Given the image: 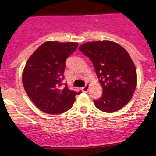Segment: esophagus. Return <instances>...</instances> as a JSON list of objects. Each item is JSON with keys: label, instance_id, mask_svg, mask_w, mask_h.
<instances>
[{"label": "esophagus", "instance_id": "obj_1", "mask_svg": "<svg viewBox=\"0 0 156 156\" xmlns=\"http://www.w3.org/2000/svg\"><path fill=\"white\" fill-rule=\"evenodd\" d=\"M82 90L83 92H87L88 90H89V85L88 84L85 85V86L82 88Z\"/></svg>", "mask_w": 156, "mask_h": 156}]
</instances>
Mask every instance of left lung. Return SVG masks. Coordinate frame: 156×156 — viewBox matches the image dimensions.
Instances as JSON below:
<instances>
[{"label":"left lung","instance_id":"1","mask_svg":"<svg viewBox=\"0 0 156 156\" xmlns=\"http://www.w3.org/2000/svg\"><path fill=\"white\" fill-rule=\"evenodd\" d=\"M80 51L90 59L102 95L94 100L95 106L105 112H114L126 105L137 86V72L124 48L109 41L87 42Z\"/></svg>","mask_w":156,"mask_h":156}]
</instances>
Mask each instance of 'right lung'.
Instances as JSON below:
<instances>
[{"label": "right lung", "mask_w": 156, "mask_h": 156, "mask_svg": "<svg viewBox=\"0 0 156 156\" xmlns=\"http://www.w3.org/2000/svg\"><path fill=\"white\" fill-rule=\"evenodd\" d=\"M78 44L47 41L28 59L23 74L27 95L37 108L51 115L68 111L81 91L69 90L64 80L66 60L76 50Z\"/></svg>", "instance_id": "obj_1"}]
</instances>
